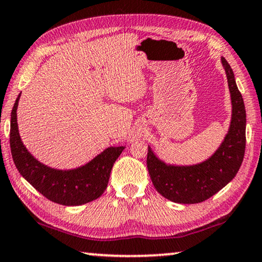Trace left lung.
Masks as SVG:
<instances>
[{
	"mask_svg": "<svg viewBox=\"0 0 262 262\" xmlns=\"http://www.w3.org/2000/svg\"><path fill=\"white\" fill-rule=\"evenodd\" d=\"M232 100V120L228 134L219 149L202 163L171 165L161 161L149 146L146 164L154 187L172 202L192 204L203 202L226 187L242 164L246 147V110L232 67L221 58Z\"/></svg>",
	"mask_w": 262,
	"mask_h": 262,
	"instance_id": "obj_1",
	"label": "left lung"
}]
</instances>
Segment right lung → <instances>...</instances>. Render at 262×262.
I'll use <instances>...</instances> for the list:
<instances>
[{"instance_id":"1","label":"right lung","mask_w":262,"mask_h":262,"mask_svg":"<svg viewBox=\"0 0 262 262\" xmlns=\"http://www.w3.org/2000/svg\"><path fill=\"white\" fill-rule=\"evenodd\" d=\"M18 94L10 116V150L18 172L40 194L62 206H80L97 200L107 187L112 166L125 149L110 146L77 169L59 170L42 164L22 143L17 127Z\"/></svg>"}]
</instances>
